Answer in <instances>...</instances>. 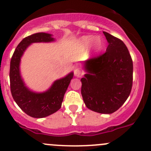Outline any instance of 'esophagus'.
<instances>
[{"label": "esophagus", "instance_id": "34e87169", "mask_svg": "<svg viewBox=\"0 0 151 151\" xmlns=\"http://www.w3.org/2000/svg\"><path fill=\"white\" fill-rule=\"evenodd\" d=\"M74 75L76 77H80L81 76V75H82V72L81 71L80 69L76 68L74 70Z\"/></svg>", "mask_w": 151, "mask_h": 151}]
</instances>
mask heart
Here are the masks:
<instances>
[{"mask_svg": "<svg viewBox=\"0 0 151 151\" xmlns=\"http://www.w3.org/2000/svg\"><path fill=\"white\" fill-rule=\"evenodd\" d=\"M93 44L95 52L98 53L101 51L104 46V41L101 36H95L93 35H87L81 37L79 39V45L82 48H87Z\"/></svg>", "mask_w": 151, "mask_h": 151, "instance_id": "heart-1", "label": "heart"}]
</instances>
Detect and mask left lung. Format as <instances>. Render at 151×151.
I'll use <instances>...</instances> for the list:
<instances>
[{
    "mask_svg": "<svg viewBox=\"0 0 151 151\" xmlns=\"http://www.w3.org/2000/svg\"><path fill=\"white\" fill-rule=\"evenodd\" d=\"M108 46L105 53L82 63L81 95L86 107L110 114L128 98L133 84V61L122 41L103 32Z\"/></svg>",
    "mask_w": 151,
    "mask_h": 151,
    "instance_id": "8db88e82",
    "label": "left lung"
}]
</instances>
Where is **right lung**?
<instances>
[{
	"mask_svg": "<svg viewBox=\"0 0 151 151\" xmlns=\"http://www.w3.org/2000/svg\"><path fill=\"white\" fill-rule=\"evenodd\" d=\"M52 34L38 32L24 38L15 49L10 62V88L14 100L25 113L33 118H44L58 111L61 107L64 96L73 72L63 78L55 80L50 87L44 92L30 90L21 74V58L27 49L33 43H50L55 41Z\"/></svg>",
	"mask_w": 151,
	"mask_h": 151,
	"instance_id": "1",
	"label": "right lung"
}]
</instances>
